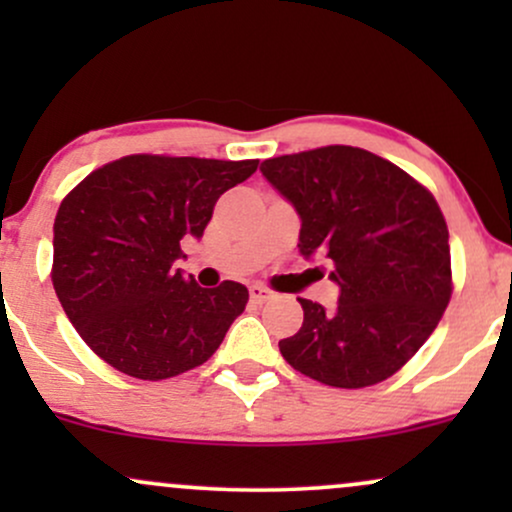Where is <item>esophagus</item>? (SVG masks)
<instances>
[{"mask_svg":"<svg viewBox=\"0 0 512 512\" xmlns=\"http://www.w3.org/2000/svg\"><path fill=\"white\" fill-rule=\"evenodd\" d=\"M269 296H272V293L264 289V286H260V284H252L250 286V301L252 303H264Z\"/></svg>","mask_w":512,"mask_h":512,"instance_id":"1","label":"esophagus"}]
</instances>
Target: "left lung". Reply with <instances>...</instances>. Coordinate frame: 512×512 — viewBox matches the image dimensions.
Instances as JSON below:
<instances>
[{
    "label": "left lung",
    "instance_id": "obj_1",
    "mask_svg": "<svg viewBox=\"0 0 512 512\" xmlns=\"http://www.w3.org/2000/svg\"><path fill=\"white\" fill-rule=\"evenodd\" d=\"M260 170L301 216V255H325L339 286L332 310L298 298L303 325L281 339V356L332 387L383 383L448 308L450 245L438 202L395 163L356 146L269 158Z\"/></svg>",
    "mask_w": 512,
    "mask_h": 512
}]
</instances>
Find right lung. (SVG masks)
Segmentation results:
<instances>
[{"mask_svg": "<svg viewBox=\"0 0 512 512\" xmlns=\"http://www.w3.org/2000/svg\"><path fill=\"white\" fill-rule=\"evenodd\" d=\"M257 161L125 156L93 170L55 216L52 284L69 322L105 363L139 380L202 366L243 313L248 289H202L175 269L216 199Z\"/></svg>", "mask_w": 512, "mask_h": 512, "instance_id": "right-lung-1", "label": "right lung"}]
</instances>
